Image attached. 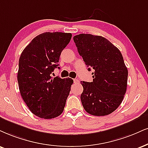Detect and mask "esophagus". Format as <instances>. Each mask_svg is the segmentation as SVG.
Returning a JSON list of instances; mask_svg holds the SVG:
<instances>
[{
	"label": "esophagus",
	"mask_w": 148,
	"mask_h": 148,
	"mask_svg": "<svg viewBox=\"0 0 148 148\" xmlns=\"http://www.w3.org/2000/svg\"><path fill=\"white\" fill-rule=\"evenodd\" d=\"M73 82H74V83H79V81L77 79H74Z\"/></svg>",
	"instance_id": "34e87169"
}]
</instances>
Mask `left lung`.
Segmentation results:
<instances>
[{
  "label": "left lung",
  "mask_w": 148,
  "mask_h": 148,
  "mask_svg": "<svg viewBox=\"0 0 148 148\" xmlns=\"http://www.w3.org/2000/svg\"><path fill=\"white\" fill-rule=\"evenodd\" d=\"M73 40L88 70H93L92 82H81V101L84 110L95 116L114 112L123 101L127 72L120 51L106 38L82 34Z\"/></svg>",
  "instance_id": "left-lung-1"
}]
</instances>
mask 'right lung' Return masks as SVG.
I'll return each mask as SVG.
<instances>
[{
	"instance_id": "obj_1",
	"label": "right lung",
	"mask_w": 148,
	"mask_h": 148,
	"mask_svg": "<svg viewBox=\"0 0 148 148\" xmlns=\"http://www.w3.org/2000/svg\"><path fill=\"white\" fill-rule=\"evenodd\" d=\"M71 37L70 33H43L21 55L17 76L20 92L31 112L40 118L57 117L64 108L73 80L53 78L51 73Z\"/></svg>"
}]
</instances>
